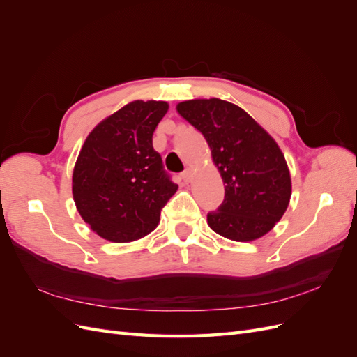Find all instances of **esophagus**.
Instances as JSON below:
<instances>
[{
	"label": "esophagus",
	"instance_id": "esophagus-1",
	"mask_svg": "<svg viewBox=\"0 0 357 357\" xmlns=\"http://www.w3.org/2000/svg\"><path fill=\"white\" fill-rule=\"evenodd\" d=\"M180 178L183 180V183H186V185H188V183L192 180V171L190 169L183 171L181 174H180Z\"/></svg>",
	"mask_w": 357,
	"mask_h": 357
}]
</instances>
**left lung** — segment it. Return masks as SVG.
<instances>
[{"label": "left lung", "mask_w": 357, "mask_h": 357, "mask_svg": "<svg viewBox=\"0 0 357 357\" xmlns=\"http://www.w3.org/2000/svg\"><path fill=\"white\" fill-rule=\"evenodd\" d=\"M177 112L207 139L225 185L222 205L207 214L210 228L240 243L268 234L291 195L290 171L275 139L241 107L219 98L183 101Z\"/></svg>", "instance_id": "obj_1"}]
</instances>
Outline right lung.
<instances>
[{
	"mask_svg": "<svg viewBox=\"0 0 357 357\" xmlns=\"http://www.w3.org/2000/svg\"><path fill=\"white\" fill-rule=\"evenodd\" d=\"M165 101L137 100L105 117L86 137L73 171V198L101 238L131 243L155 231L177 192L153 149Z\"/></svg>",
	"mask_w": 357,
	"mask_h": 357,
	"instance_id": "1",
	"label": "right lung"
}]
</instances>
